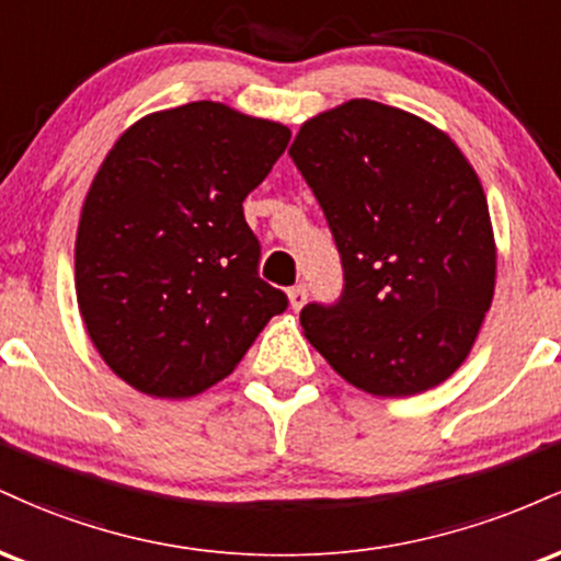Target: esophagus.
Wrapping results in <instances>:
<instances>
[{
  "instance_id": "obj_1",
  "label": "esophagus",
  "mask_w": 561,
  "mask_h": 561,
  "mask_svg": "<svg viewBox=\"0 0 561 561\" xmlns=\"http://www.w3.org/2000/svg\"><path fill=\"white\" fill-rule=\"evenodd\" d=\"M287 295H289V306H293L295 311H300V308L306 306V300H308V287L306 285H295Z\"/></svg>"
}]
</instances>
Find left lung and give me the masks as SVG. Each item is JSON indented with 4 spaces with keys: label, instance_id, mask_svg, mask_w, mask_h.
Listing matches in <instances>:
<instances>
[{
    "label": "left lung",
    "instance_id": "8db88e82",
    "mask_svg": "<svg viewBox=\"0 0 561 561\" xmlns=\"http://www.w3.org/2000/svg\"><path fill=\"white\" fill-rule=\"evenodd\" d=\"M289 158L343 263L334 302L300 324L340 377L371 396H416L472 351L495 285L478 173L446 134L375 100L306 121Z\"/></svg>",
    "mask_w": 561,
    "mask_h": 561
}]
</instances>
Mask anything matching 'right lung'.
I'll return each instance as SVG.
<instances>
[{"mask_svg":"<svg viewBox=\"0 0 561 561\" xmlns=\"http://www.w3.org/2000/svg\"><path fill=\"white\" fill-rule=\"evenodd\" d=\"M287 141V126L203 100L147 115L107 152L81 210L76 298L131 388L208 390L287 308L242 214Z\"/></svg>","mask_w":561,"mask_h":561,"instance_id":"add662e5","label":"right lung"}]
</instances>
